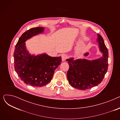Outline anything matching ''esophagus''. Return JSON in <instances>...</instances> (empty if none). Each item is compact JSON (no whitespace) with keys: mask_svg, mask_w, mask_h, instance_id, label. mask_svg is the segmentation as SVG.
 Instances as JSON below:
<instances>
[{"mask_svg":"<svg viewBox=\"0 0 120 120\" xmlns=\"http://www.w3.org/2000/svg\"><path fill=\"white\" fill-rule=\"evenodd\" d=\"M68 58V56L66 54H64L62 55V61H65Z\"/></svg>","mask_w":120,"mask_h":120,"instance_id":"1","label":"esophagus"}]
</instances>
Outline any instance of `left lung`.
Segmentation results:
<instances>
[{
  "instance_id": "1",
  "label": "left lung",
  "mask_w": 120,
  "mask_h": 120,
  "mask_svg": "<svg viewBox=\"0 0 120 120\" xmlns=\"http://www.w3.org/2000/svg\"><path fill=\"white\" fill-rule=\"evenodd\" d=\"M97 42L103 57L89 60L86 59L74 60L71 58L66 60L69 66L67 78L70 84L76 89L85 90L97 86L102 82L108 69V50L103 37L98 34ZM89 53L85 55L86 56Z\"/></svg>"
}]
</instances>
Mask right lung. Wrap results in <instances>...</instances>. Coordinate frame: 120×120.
<instances>
[{"label":"right lung","mask_w":120,"mask_h":120,"mask_svg":"<svg viewBox=\"0 0 120 120\" xmlns=\"http://www.w3.org/2000/svg\"><path fill=\"white\" fill-rule=\"evenodd\" d=\"M44 28H31L23 33L15 45L14 57L15 71L26 84L43 86L51 81L55 70L61 64V57H51L46 53L31 55L26 49V42L42 33Z\"/></svg>","instance_id":"obj_1"}]
</instances>
